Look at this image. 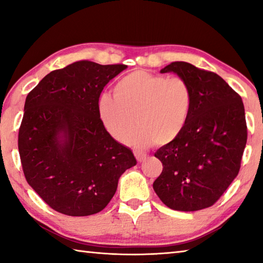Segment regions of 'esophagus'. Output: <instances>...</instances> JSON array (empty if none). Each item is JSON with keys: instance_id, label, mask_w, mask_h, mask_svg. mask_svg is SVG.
Masks as SVG:
<instances>
[{"instance_id": "esophagus-1", "label": "esophagus", "mask_w": 263, "mask_h": 263, "mask_svg": "<svg viewBox=\"0 0 263 263\" xmlns=\"http://www.w3.org/2000/svg\"><path fill=\"white\" fill-rule=\"evenodd\" d=\"M135 157H136V159L138 160V161L139 162H141V161H144V160L147 158V154H145V153H142V152H139V151H136L135 152Z\"/></svg>"}]
</instances>
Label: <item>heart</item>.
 <instances>
[{
    "label": "heart",
    "mask_w": 263,
    "mask_h": 263,
    "mask_svg": "<svg viewBox=\"0 0 263 263\" xmlns=\"http://www.w3.org/2000/svg\"><path fill=\"white\" fill-rule=\"evenodd\" d=\"M114 95L99 100V114L111 136L146 147L174 141L184 130L193 109V89L185 79L135 70L116 83Z\"/></svg>",
    "instance_id": "b5f03b06"
}]
</instances>
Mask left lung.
<instances>
[{"mask_svg": "<svg viewBox=\"0 0 263 263\" xmlns=\"http://www.w3.org/2000/svg\"><path fill=\"white\" fill-rule=\"evenodd\" d=\"M168 72L189 82L193 109L181 135L154 153L163 168L153 189L173 210H202L221 197L240 171L247 142L243 103L210 70L174 61L161 69Z\"/></svg>", "mask_w": 263, "mask_h": 263, "instance_id": "obj_1", "label": "left lung"}]
</instances>
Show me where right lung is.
<instances>
[{
  "mask_svg": "<svg viewBox=\"0 0 263 263\" xmlns=\"http://www.w3.org/2000/svg\"><path fill=\"white\" fill-rule=\"evenodd\" d=\"M125 65L75 61L47 74L25 100L18 132L28 183L48 206L73 217L108 205L118 179L136 166L132 151L105 130L99 100Z\"/></svg>",
  "mask_w": 263,
  "mask_h": 263,
  "instance_id": "add662e5",
  "label": "right lung"
}]
</instances>
